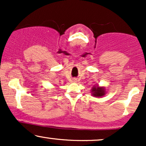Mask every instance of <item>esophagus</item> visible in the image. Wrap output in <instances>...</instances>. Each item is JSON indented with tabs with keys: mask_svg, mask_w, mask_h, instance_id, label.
I'll return each mask as SVG.
<instances>
[{
	"mask_svg": "<svg viewBox=\"0 0 146 146\" xmlns=\"http://www.w3.org/2000/svg\"><path fill=\"white\" fill-rule=\"evenodd\" d=\"M73 82H77L76 79H75V80H73Z\"/></svg>",
	"mask_w": 146,
	"mask_h": 146,
	"instance_id": "1",
	"label": "esophagus"
}]
</instances>
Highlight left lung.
Returning <instances> with one entry per match:
<instances>
[{"label": "left lung", "instance_id": "1", "mask_svg": "<svg viewBox=\"0 0 146 146\" xmlns=\"http://www.w3.org/2000/svg\"><path fill=\"white\" fill-rule=\"evenodd\" d=\"M91 95L95 98H102L106 93L104 86H100L99 85H94L91 88Z\"/></svg>", "mask_w": 146, "mask_h": 146}]
</instances>
